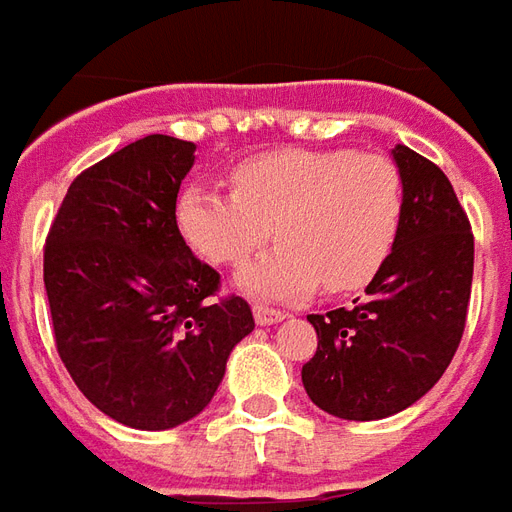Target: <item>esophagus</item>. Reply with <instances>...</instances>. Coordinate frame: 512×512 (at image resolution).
<instances>
[{"label": "esophagus", "mask_w": 512, "mask_h": 512, "mask_svg": "<svg viewBox=\"0 0 512 512\" xmlns=\"http://www.w3.org/2000/svg\"><path fill=\"white\" fill-rule=\"evenodd\" d=\"M255 321L260 326H271V323L285 321V312L277 307H268V304H255Z\"/></svg>", "instance_id": "1"}]
</instances>
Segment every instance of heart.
Instances as JSON below:
<instances>
[{
    "instance_id": "obj_1",
    "label": "heart",
    "mask_w": 512,
    "mask_h": 512,
    "mask_svg": "<svg viewBox=\"0 0 512 512\" xmlns=\"http://www.w3.org/2000/svg\"><path fill=\"white\" fill-rule=\"evenodd\" d=\"M233 191L180 194L183 241L216 266H241L277 235L282 244L241 271L263 299H304L367 288L386 266L406 213V183L384 153L288 147L238 164Z\"/></svg>"
}]
</instances>
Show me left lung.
Masks as SVG:
<instances>
[{
    "label": "left lung",
    "mask_w": 512,
    "mask_h": 512,
    "mask_svg": "<svg viewBox=\"0 0 512 512\" xmlns=\"http://www.w3.org/2000/svg\"><path fill=\"white\" fill-rule=\"evenodd\" d=\"M406 213L397 244L365 299L307 315L318 351L301 367L307 395L340 419L403 411L450 367L472 296L474 235L452 183L433 161L397 145Z\"/></svg>",
    "instance_id": "1"
}]
</instances>
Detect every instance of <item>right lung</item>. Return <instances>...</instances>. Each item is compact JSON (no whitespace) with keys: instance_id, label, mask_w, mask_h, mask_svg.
Instances as JSON below:
<instances>
[{"instance_id":"add662e5","label":"right lung","mask_w":512,"mask_h":512,"mask_svg":"<svg viewBox=\"0 0 512 512\" xmlns=\"http://www.w3.org/2000/svg\"><path fill=\"white\" fill-rule=\"evenodd\" d=\"M194 142L150 134L76 175L43 246L54 343L82 395L136 430L197 417L255 329L175 219Z\"/></svg>"}]
</instances>
